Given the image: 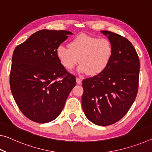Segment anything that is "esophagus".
Listing matches in <instances>:
<instances>
[{
  "mask_svg": "<svg viewBox=\"0 0 152 152\" xmlns=\"http://www.w3.org/2000/svg\"><path fill=\"white\" fill-rule=\"evenodd\" d=\"M76 83L78 84H81L82 83V79L81 78H79L77 77L76 78Z\"/></svg>",
  "mask_w": 152,
  "mask_h": 152,
  "instance_id": "obj_1",
  "label": "esophagus"
}]
</instances>
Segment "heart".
Here are the masks:
<instances>
[{"instance_id":"heart-1","label":"heart","mask_w":152,"mask_h":152,"mask_svg":"<svg viewBox=\"0 0 152 152\" xmlns=\"http://www.w3.org/2000/svg\"><path fill=\"white\" fill-rule=\"evenodd\" d=\"M113 55V47L106 38L80 34L70 41L68 48L56 49V56L64 68L70 70L79 62L80 73L91 76L102 74L108 68Z\"/></svg>"}]
</instances>
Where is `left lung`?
Here are the masks:
<instances>
[{
    "instance_id": "1",
    "label": "left lung",
    "mask_w": 152,
    "mask_h": 152,
    "mask_svg": "<svg viewBox=\"0 0 152 152\" xmlns=\"http://www.w3.org/2000/svg\"><path fill=\"white\" fill-rule=\"evenodd\" d=\"M111 42L113 55L102 74L82 80V106L86 117L100 126L121 119L137 94L140 64L132 43L123 36L102 31Z\"/></svg>"
}]
</instances>
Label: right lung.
I'll use <instances>...</instances> for the list:
<instances>
[{"label":"right lung","instance_id":"obj_1","mask_svg":"<svg viewBox=\"0 0 152 152\" xmlns=\"http://www.w3.org/2000/svg\"><path fill=\"white\" fill-rule=\"evenodd\" d=\"M72 34L64 30L38 31L15 49L10 87L20 110L33 121L56 119L76 86V77L56 56V49ZM59 77L63 79L57 81Z\"/></svg>","mask_w":152,"mask_h":152}]
</instances>
